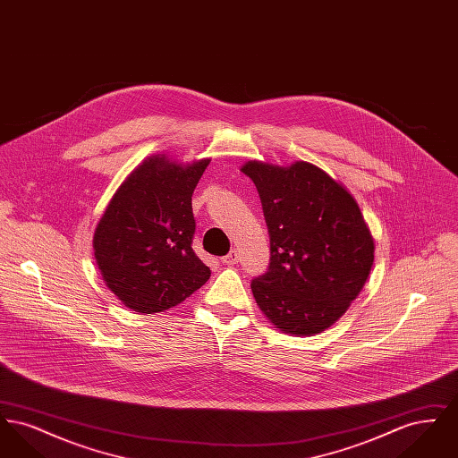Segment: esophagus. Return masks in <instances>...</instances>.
Listing matches in <instances>:
<instances>
[{
	"label": "esophagus",
	"mask_w": 458,
	"mask_h": 458,
	"mask_svg": "<svg viewBox=\"0 0 458 458\" xmlns=\"http://www.w3.org/2000/svg\"><path fill=\"white\" fill-rule=\"evenodd\" d=\"M221 261L225 264H230V266H235L239 262V252L237 250H230L225 258H221Z\"/></svg>",
	"instance_id": "1"
}]
</instances>
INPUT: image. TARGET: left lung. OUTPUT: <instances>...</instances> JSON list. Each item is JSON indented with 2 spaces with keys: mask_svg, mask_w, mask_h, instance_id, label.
Segmentation results:
<instances>
[{
  "mask_svg": "<svg viewBox=\"0 0 458 458\" xmlns=\"http://www.w3.org/2000/svg\"><path fill=\"white\" fill-rule=\"evenodd\" d=\"M240 170L256 183L271 243L267 271L250 284L256 302L282 333H323L357 299L374 262L357 200L307 161L254 159Z\"/></svg>",
  "mask_w": 458,
  "mask_h": 458,
  "instance_id": "1",
  "label": "left lung"
}]
</instances>
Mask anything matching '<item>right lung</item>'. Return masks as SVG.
I'll return each mask as SVG.
<instances>
[{"instance_id":"1","label":"right lung","mask_w":458,"mask_h":458,"mask_svg":"<svg viewBox=\"0 0 458 458\" xmlns=\"http://www.w3.org/2000/svg\"><path fill=\"white\" fill-rule=\"evenodd\" d=\"M209 159H144L111 197L94 232V258L109 290L135 312L182 304L211 276L192 249V194Z\"/></svg>"}]
</instances>
